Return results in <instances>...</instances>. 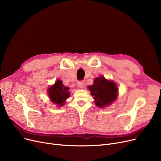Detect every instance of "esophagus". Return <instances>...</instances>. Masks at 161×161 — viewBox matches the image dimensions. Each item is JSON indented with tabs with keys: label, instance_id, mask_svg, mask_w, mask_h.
<instances>
[{
	"label": "esophagus",
	"instance_id": "esophagus-1",
	"mask_svg": "<svg viewBox=\"0 0 161 161\" xmlns=\"http://www.w3.org/2000/svg\"><path fill=\"white\" fill-rule=\"evenodd\" d=\"M78 86L80 87V88H83V86H84V81H78V83H77Z\"/></svg>",
	"mask_w": 161,
	"mask_h": 161
}]
</instances>
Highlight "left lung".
I'll return each mask as SVG.
<instances>
[{"mask_svg":"<svg viewBox=\"0 0 161 161\" xmlns=\"http://www.w3.org/2000/svg\"><path fill=\"white\" fill-rule=\"evenodd\" d=\"M88 88L98 107L108 106L117 98L118 90L115 83L106 80L104 77L96 78L93 85L89 86Z\"/></svg>","mask_w":161,"mask_h":161,"instance_id":"obj_1","label":"left lung"}]
</instances>
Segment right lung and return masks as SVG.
I'll return each instance as SVG.
<instances>
[{
    "instance_id": "obj_1",
    "label": "right lung",
    "mask_w": 161,
    "mask_h": 161,
    "mask_svg": "<svg viewBox=\"0 0 161 161\" xmlns=\"http://www.w3.org/2000/svg\"><path fill=\"white\" fill-rule=\"evenodd\" d=\"M69 90V87L63 86L62 81L57 80L55 85L49 87L48 89V94L50 100L52 101V103L58 106H63L65 100L70 96Z\"/></svg>"
}]
</instances>
